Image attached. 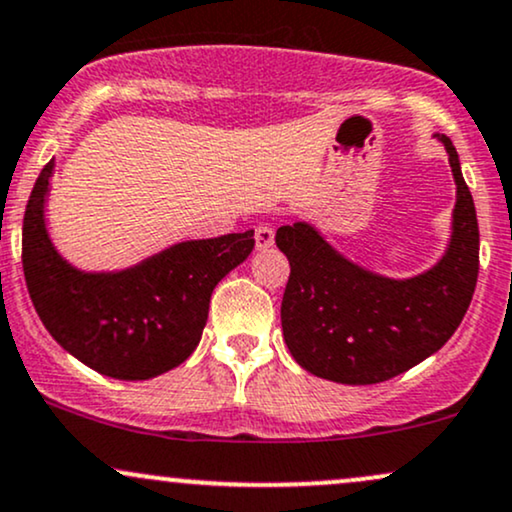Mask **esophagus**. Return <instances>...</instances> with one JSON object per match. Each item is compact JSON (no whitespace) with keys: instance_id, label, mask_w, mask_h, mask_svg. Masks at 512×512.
<instances>
[{"instance_id":"1","label":"esophagus","mask_w":512,"mask_h":512,"mask_svg":"<svg viewBox=\"0 0 512 512\" xmlns=\"http://www.w3.org/2000/svg\"><path fill=\"white\" fill-rule=\"evenodd\" d=\"M255 245L257 250H267L274 245V229L269 224H260L255 229Z\"/></svg>"}]
</instances>
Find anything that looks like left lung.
<instances>
[{
    "label": "left lung",
    "mask_w": 512,
    "mask_h": 512,
    "mask_svg": "<svg viewBox=\"0 0 512 512\" xmlns=\"http://www.w3.org/2000/svg\"><path fill=\"white\" fill-rule=\"evenodd\" d=\"M434 138L446 147L455 207L446 250L424 272L393 279L362 267L305 219L276 231L291 262L283 341L315 377L353 386L398 377L434 355L463 322L479 272L477 212L451 138Z\"/></svg>",
    "instance_id": "1"
}]
</instances>
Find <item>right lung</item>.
Segmentation results:
<instances>
[{
  "instance_id": "add662e5",
  "label": "right lung",
  "mask_w": 512,
  "mask_h": 512,
  "mask_svg": "<svg viewBox=\"0 0 512 512\" xmlns=\"http://www.w3.org/2000/svg\"><path fill=\"white\" fill-rule=\"evenodd\" d=\"M54 159L40 171L23 217V274L45 329L104 377L143 381L186 362L207 324L214 286L248 260L252 231L181 240L123 269L85 272L47 229Z\"/></svg>"
}]
</instances>
